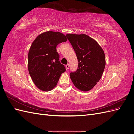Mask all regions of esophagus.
<instances>
[{"label": "esophagus", "mask_w": 134, "mask_h": 134, "mask_svg": "<svg viewBox=\"0 0 134 134\" xmlns=\"http://www.w3.org/2000/svg\"><path fill=\"white\" fill-rule=\"evenodd\" d=\"M69 67H70L69 64H67V65H66V68L67 69H69Z\"/></svg>", "instance_id": "1"}]
</instances>
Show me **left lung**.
<instances>
[{
  "instance_id": "8db88e82",
  "label": "left lung",
  "mask_w": 134,
  "mask_h": 134,
  "mask_svg": "<svg viewBox=\"0 0 134 134\" xmlns=\"http://www.w3.org/2000/svg\"><path fill=\"white\" fill-rule=\"evenodd\" d=\"M74 50L78 66L70 77L74 86L82 91H89L101 78L106 65L104 51L94 40L84 34H67Z\"/></svg>"
}]
</instances>
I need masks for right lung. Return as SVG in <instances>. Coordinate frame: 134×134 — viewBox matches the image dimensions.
<instances>
[{
	"label": "right lung",
	"mask_w": 134,
	"mask_h": 134,
	"mask_svg": "<svg viewBox=\"0 0 134 134\" xmlns=\"http://www.w3.org/2000/svg\"><path fill=\"white\" fill-rule=\"evenodd\" d=\"M66 41V36L60 32L48 31L40 34L32 42L28 55V71L40 90H52L65 71V67L59 61L56 46Z\"/></svg>",
	"instance_id": "add662e5"
}]
</instances>
